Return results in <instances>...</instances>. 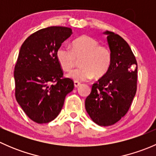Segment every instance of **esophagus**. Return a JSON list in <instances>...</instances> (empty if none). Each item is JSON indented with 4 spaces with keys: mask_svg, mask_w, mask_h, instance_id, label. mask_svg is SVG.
<instances>
[{
    "mask_svg": "<svg viewBox=\"0 0 156 156\" xmlns=\"http://www.w3.org/2000/svg\"><path fill=\"white\" fill-rule=\"evenodd\" d=\"M80 85H81V83L80 82H78V81H74V86H75V87H78Z\"/></svg>",
    "mask_w": 156,
    "mask_h": 156,
    "instance_id": "obj_1",
    "label": "esophagus"
}]
</instances>
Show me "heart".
I'll use <instances>...</instances> for the list:
<instances>
[{"instance_id": "1", "label": "heart", "mask_w": 156, "mask_h": 156, "mask_svg": "<svg viewBox=\"0 0 156 156\" xmlns=\"http://www.w3.org/2000/svg\"><path fill=\"white\" fill-rule=\"evenodd\" d=\"M71 49L65 46L57 49L56 57L61 69L66 72L72 70L80 59V67L68 74L75 81H84L95 75L103 76L111 66L112 55L110 49L100 45L98 41L87 35H82L73 41Z\"/></svg>"}]
</instances>
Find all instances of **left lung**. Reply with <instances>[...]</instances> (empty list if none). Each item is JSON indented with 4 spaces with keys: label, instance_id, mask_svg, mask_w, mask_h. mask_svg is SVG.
<instances>
[{
    "label": "left lung",
    "instance_id": "8db88e82",
    "mask_svg": "<svg viewBox=\"0 0 156 156\" xmlns=\"http://www.w3.org/2000/svg\"><path fill=\"white\" fill-rule=\"evenodd\" d=\"M103 34L107 35L112 55L111 66L93 84L85 108L97 125L110 126L124 117L131 105L136 91L137 63L130 46L121 36L108 31Z\"/></svg>",
    "mask_w": 156,
    "mask_h": 156
}]
</instances>
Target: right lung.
<instances>
[{
    "label": "right lung",
    "instance_id": "right-lung-1",
    "mask_svg": "<svg viewBox=\"0 0 156 156\" xmlns=\"http://www.w3.org/2000/svg\"><path fill=\"white\" fill-rule=\"evenodd\" d=\"M72 34L70 28L50 26L33 33L24 41L14 69L15 95L29 119L45 124L56 119L66 96L74 88L62 78L56 53Z\"/></svg>",
    "mask_w": 156,
    "mask_h": 156
}]
</instances>
